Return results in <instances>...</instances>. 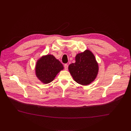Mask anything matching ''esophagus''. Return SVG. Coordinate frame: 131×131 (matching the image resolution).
Returning <instances> with one entry per match:
<instances>
[{
  "label": "esophagus",
  "instance_id": "esophagus-1",
  "mask_svg": "<svg viewBox=\"0 0 131 131\" xmlns=\"http://www.w3.org/2000/svg\"><path fill=\"white\" fill-rule=\"evenodd\" d=\"M68 64H65L64 65V68H65V70H67V69H68Z\"/></svg>",
  "mask_w": 131,
  "mask_h": 131
}]
</instances>
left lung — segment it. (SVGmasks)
I'll return each instance as SVG.
<instances>
[{"label": "left lung", "instance_id": "obj_1", "mask_svg": "<svg viewBox=\"0 0 131 131\" xmlns=\"http://www.w3.org/2000/svg\"><path fill=\"white\" fill-rule=\"evenodd\" d=\"M69 71L74 80L82 85H88L94 80L99 66L94 55L89 50L78 54L76 62L69 65Z\"/></svg>", "mask_w": 131, "mask_h": 131}]
</instances>
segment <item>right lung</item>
Masks as SVG:
<instances>
[{"mask_svg":"<svg viewBox=\"0 0 131 131\" xmlns=\"http://www.w3.org/2000/svg\"><path fill=\"white\" fill-rule=\"evenodd\" d=\"M63 68L62 64L53 55H47L37 62L36 76L43 83H49L54 80L57 74Z\"/></svg>","mask_w":131,"mask_h":131,"instance_id":"1","label":"right lung"}]
</instances>
